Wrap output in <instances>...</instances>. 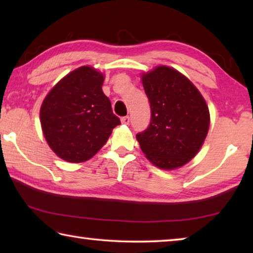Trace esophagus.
<instances>
[{"instance_id": "obj_1", "label": "esophagus", "mask_w": 253, "mask_h": 253, "mask_svg": "<svg viewBox=\"0 0 253 253\" xmlns=\"http://www.w3.org/2000/svg\"><path fill=\"white\" fill-rule=\"evenodd\" d=\"M122 123L124 124V125H128V124L130 123V118H129V116H125V117H123V118H122Z\"/></svg>"}]
</instances>
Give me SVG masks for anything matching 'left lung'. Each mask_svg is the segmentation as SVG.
Instances as JSON below:
<instances>
[{
    "instance_id": "obj_1",
    "label": "left lung",
    "mask_w": 253,
    "mask_h": 253,
    "mask_svg": "<svg viewBox=\"0 0 253 253\" xmlns=\"http://www.w3.org/2000/svg\"><path fill=\"white\" fill-rule=\"evenodd\" d=\"M151 104V123L136 135L154 165L174 169L185 165L202 147L210 126L207 102L181 72L158 66L142 76Z\"/></svg>"
}]
</instances>
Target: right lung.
<instances>
[{
	"label": "right lung",
	"instance_id": "1",
	"mask_svg": "<svg viewBox=\"0 0 253 253\" xmlns=\"http://www.w3.org/2000/svg\"><path fill=\"white\" fill-rule=\"evenodd\" d=\"M104 75L84 66L51 89L40 109L43 135L50 148L70 163L91 158L121 124L102 92Z\"/></svg>",
	"mask_w": 253,
	"mask_h": 253
}]
</instances>
